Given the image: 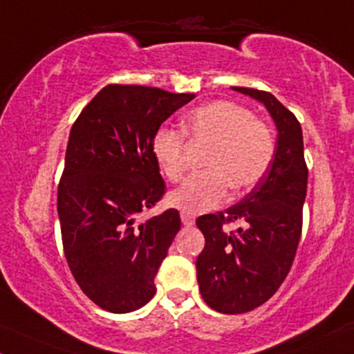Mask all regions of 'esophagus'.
Returning a JSON list of instances; mask_svg holds the SVG:
<instances>
[{
	"label": "esophagus",
	"mask_w": 354,
	"mask_h": 354,
	"mask_svg": "<svg viewBox=\"0 0 354 354\" xmlns=\"http://www.w3.org/2000/svg\"><path fill=\"white\" fill-rule=\"evenodd\" d=\"M181 221H183L185 227H192V225L195 223V216L189 215V213L186 212H181Z\"/></svg>",
	"instance_id": "obj_1"
}]
</instances>
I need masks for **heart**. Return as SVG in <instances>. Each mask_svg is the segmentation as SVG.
Returning a JSON list of instances; mask_svg holds the SVG:
<instances>
[{
	"instance_id": "heart-1",
	"label": "heart",
	"mask_w": 354,
	"mask_h": 354,
	"mask_svg": "<svg viewBox=\"0 0 354 354\" xmlns=\"http://www.w3.org/2000/svg\"><path fill=\"white\" fill-rule=\"evenodd\" d=\"M186 134L212 142L205 156L207 171L189 176L169 195V203L186 213L216 208L227 200L228 186L243 192L262 180L274 159V138L262 120L247 107L230 100H215L186 115ZM153 156L169 181L185 173V134L161 126L151 141Z\"/></svg>"
}]
</instances>
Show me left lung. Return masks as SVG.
Here are the masks:
<instances>
[{"instance_id":"obj_1","label":"left lung","mask_w":354,"mask_h":354,"mask_svg":"<svg viewBox=\"0 0 354 354\" xmlns=\"http://www.w3.org/2000/svg\"><path fill=\"white\" fill-rule=\"evenodd\" d=\"M232 88L266 106L277 127V142L269 169L248 195L218 215L196 218L205 235L196 279L209 308L242 314L269 301L292 267L302 230L308 166L296 115L269 92ZM235 219L244 227L225 231L223 225Z\"/></svg>"}]
</instances>
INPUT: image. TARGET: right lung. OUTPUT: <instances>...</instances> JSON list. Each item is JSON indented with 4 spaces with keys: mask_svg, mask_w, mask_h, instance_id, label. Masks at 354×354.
<instances>
[{
    "mask_svg": "<svg viewBox=\"0 0 354 354\" xmlns=\"http://www.w3.org/2000/svg\"><path fill=\"white\" fill-rule=\"evenodd\" d=\"M195 94L112 84L85 106L70 129L57 209L77 284L109 313L147 304L154 277L180 232L178 209L138 221L165 195L151 141Z\"/></svg>",
    "mask_w": 354,
    "mask_h": 354,
    "instance_id": "obj_1",
    "label": "right lung"
}]
</instances>
